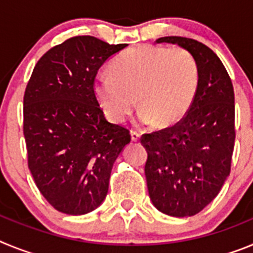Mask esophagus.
<instances>
[{
    "label": "esophagus",
    "mask_w": 253,
    "mask_h": 253,
    "mask_svg": "<svg viewBox=\"0 0 253 253\" xmlns=\"http://www.w3.org/2000/svg\"><path fill=\"white\" fill-rule=\"evenodd\" d=\"M131 140H133V142H138V140H139V138H140V134L138 133V131H131Z\"/></svg>",
    "instance_id": "obj_1"
}]
</instances>
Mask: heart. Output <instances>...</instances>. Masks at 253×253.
Returning <instances> with one entry per match:
<instances>
[{
    "label": "heart",
    "mask_w": 253,
    "mask_h": 253,
    "mask_svg": "<svg viewBox=\"0 0 253 253\" xmlns=\"http://www.w3.org/2000/svg\"><path fill=\"white\" fill-rule=\"evenodd\" d=\"M199 81L191 51L182 46L142 45L116 58L111 72H100L93 90L105 115L115 124L128 119L138 99L140 124L169 128L190 110Z\"/></svg>",
    "instance_id": "heart-1"
}]
</instances>
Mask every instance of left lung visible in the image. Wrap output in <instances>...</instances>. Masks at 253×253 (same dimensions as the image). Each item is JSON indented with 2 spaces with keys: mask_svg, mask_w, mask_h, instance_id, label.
<instances>
[{
  "mask_svg": "<svg viewBox=\"0 0 253 253\" xmlns=\"http://www.w3.org/2000/svg\"><path fill=\"white\" fill-rule=\"evenodd\" d=\"M156 43L187 49L199 66L198 93L186 115L177 124L140 138L148 153L144 172L153 205L167 215L191 216L213 202L231 172L233 84L205 44L182 37H163Z\"/></svg>",
  "mask_w": 253,
  "mask_h": 253,
  "instance_id": "8db88e82",
  "label": "left lung"
}]
</instances>
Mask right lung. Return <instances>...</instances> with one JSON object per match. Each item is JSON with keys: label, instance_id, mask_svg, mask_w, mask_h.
Segmentation results:
<instances>
[{"label": "right lung", "instance_id": "obj_1", "mask_svg": "<svg viewBox=\"0 0 253 253\" xmlns=\"http://www.w3.org/2000/svg\"><path fill=\"white\" fill-rule=\"evenodd\" d=\"M126 44L90 35L67 39L38 60L24 93V137L35 185L51 207L69 215L95 210L109 190L114 162L130 142L96 99L95 78Z\"/></svg>", "mask_w": 253, "mask_h": 253}]
</instances>
